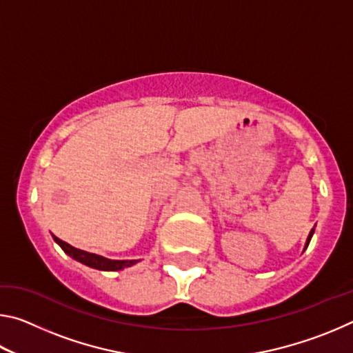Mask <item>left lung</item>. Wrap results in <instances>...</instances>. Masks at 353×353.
<instances>
[{"label":"left lung","mask_w":353,"mask_h":353,"mask_svg":"<svg viewBox=\"0 0 353 353\" xmlns=\"http://www.w3.org/2000/svg\"><path fill=\"white\" fill-rule=\"evenodd\" d=\"M313 234H314V227L312 230H310V234H308V236H307V241H305V246H303V250H305L307 248H308V244H310V241H312V236H313Z\"/></svg>","instance_id":"1"}]
</instances>
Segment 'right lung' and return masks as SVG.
<instances>
[{"label": "right lung", "mask_w": 353, "mask_h": 353, "mask_svg": "<svg viewBox=\"0 0 353 353\" xmlns=\"http://www.w3.org/2000/svg\"><path fill=\"white\" fill-rule=\"evenodd\" d=\"M54 241L62 248V250L67 255H70L71 259H74L76 261L82 263V265L90 266L93 270H99V271H121L124 268H129L139 263L140 260H110L105 259L103 255H97V254H90L87 250H81L71 246V244L65 243L62 240H59L57 236L52 235Z\"/></svg>", "instance_id": "obj_1"}]
</instances>
